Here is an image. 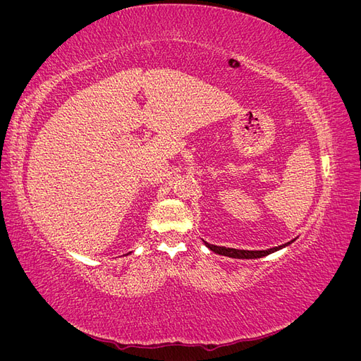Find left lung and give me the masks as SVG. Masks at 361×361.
<instances>
[{"label":"left lung","instance_id":"obj_1","mask_svg":"<svg viewBox=\"0 0 361 361\" xmlns=\"http://www.w3.org/2000/svg\"><path fill=\"white\" fill-rule=\"evenodd\" d=\"M295 239L292 241L286 243V244H281L279 247H272L268 250H238V248H226V247H218V245H212L209 243L203 241V244L209 248L211 251H214L215 255H220V256H227V257H233V259H260V257H265L271 253H274V251H279L281 248L288 247L289 244H292Z\"/></svg>","mask_w":361,"mask_h":361}]
</instances>
